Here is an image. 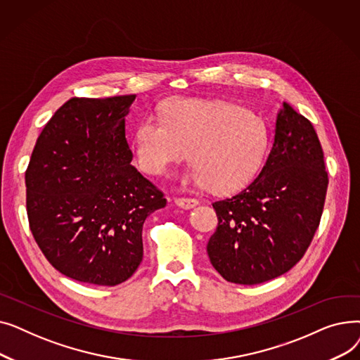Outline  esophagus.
Instances as JSON below:
<instances>
[{"instance_id": "1", "label": "esophagus", "mask_w": 360, "mask_h": 360, "mask_svg": "<svg viewBox=\"0 0 360 360\" xmlns=\"http://www.w3.org/2000/svg\"><path fill=\"white\" fill-rule=\"evenodd\" d=\"M175 202L178 207H181V209H185V210L194 209L195 205H198V200H195V198H176Z\"/></svg>"}]
</instances>
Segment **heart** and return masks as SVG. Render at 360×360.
<instances>
[{"label": "heart", "mask_w": 360, "mask_h": 360, "mask_svg": "<svg viewBox=\"0 0 360 360\" xmlns=\"http://www.w3.org/2000/svg\"><path fill=\"white\" fill-rule=\"evenodd\" d=\"M269 141V127L254 112L223 101L179 99L165 106L163 118L148 115L137 125L134 147L139 166L153 176L191 151L194 166L182 184L232 194L255 179Z\"/></svg>", "instance_id": "heart-1"}]
</instances>
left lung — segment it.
I'll return each mask as SVG.
<instances>
[{
	"label": "left lung",
	"instance_id": "1",
	"mask_svg": "<svg viewBox=\"0 0 360 360\" xmlns=\"http://www.w3.org/2000/svg\"><path fill=\"white\" fill-rule=\"evenodd\" d=\"M327 186L312 124L283 102L259 175L239 194L213 202L219 226L207 243L213 267L228 281L250 286L289 271L318 229Z\"/></svg>",
	"mask_w": 360,
	"mask_h": 360
}]
</instances>
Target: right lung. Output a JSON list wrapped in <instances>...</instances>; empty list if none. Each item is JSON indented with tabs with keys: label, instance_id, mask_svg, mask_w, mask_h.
I'll use <instances>...</instances> for the list:
<instances>
[{
	"label": "right lung",
	"instance_id": "1",
	"mask_svg": "<svg viewBox=\"0 0 360 360\" xmlns=\"http://www.w3.org/2000/svg\"><path fill=\"white\" fill-rule=\"evenodd\" d=\"M134 101L72 98L36 140L26 170L29 226L52 267L72 280H128L143 259L146 219L166 205L131 165L125 117Z\"/></svg>",
	"mask_w": 360,
	"mask_h": 360
}]
</instances>
